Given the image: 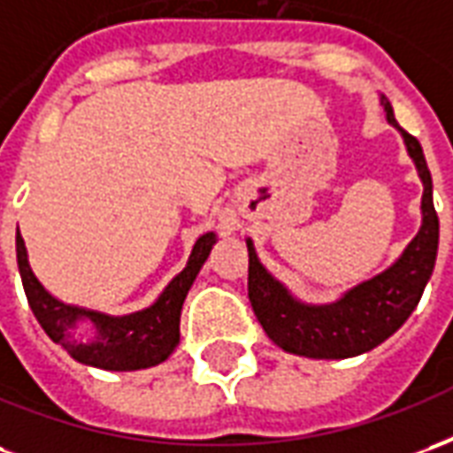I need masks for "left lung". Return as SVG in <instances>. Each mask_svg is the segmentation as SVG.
Returning <instances> with one entry per match:
<instances>
[{"label":"left lung","instance_id":"left-lung-1","mask_svg":"<svg viewBox=\"0 0 453 453\" xmlns=\"http://www.w3.org/2000/svg\"><path fill=\"white\" fill-rule=\"evenodd\" d=\"M380 104L390 123L403 133L410 157L422 179V227L395 265L388 266L383 274L354 286L337 303L330 305H305L296 301L262 266L252 240H247V294L252 311L269 340L291 354L313 359H347L379 347L418 308L437 262L439 218L432 201L427 159L418 138L398 126L386 96H380Z\"/></svg>","mask_w":453,"mask_h":453}]
</instances>
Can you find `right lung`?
Here are the masks:
<instances>
[{
    "label": "right lung",
    "instance_id": "obj_1",
    "mask_svg": "<svg viewBox=\"0 0 453 453\" xmlns=\"http://www.w3.org/2000/svg\"><path fill=\"white\" fill-rule=\"evenodd\" d=\"M213 245H216V233L198 237L184 272L169 281L157 301L145 311L120 315V318L84 311L53 298L31 272L21 235H16V262L35 320L55 344H60L73 359L87 366L106 371H135L165 361L179 344L181 305ZM80 319H89L95 325L97 337L94 342L84 345L72 337V330Z\"/></svg>",
    "mask_w": 453,
    "mask_h": 453
}]
</instances>
